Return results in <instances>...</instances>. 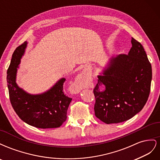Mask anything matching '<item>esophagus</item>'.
<instances>
[{"label":"esophagus","instance_id":"1","mask_svg":"<svg viewBox=\"0 0 160 160\" xmlns=\"http://www.w3.org/2000/svg\"><path fill=\"white\" fill-rule=\"evenodd\" d=\"M89 79L88 77L85 73H82L79 75L78 79L75 80L73 83L71 85V89L74 93H78V92L82 89V84L85 80Z\"/></svg>","mask_w":160,"mask_h":160}]
</instances>
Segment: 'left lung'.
<instances>
[{
	"label": "left lung",
	"mask_w": 160,
	"mask_h": 160,
	"mask_svg": "<svg viewBox=\"0 0 160 160\" xmlns=\"http://www.w3.org/2000/svg\"><path fill=\"white\" fill-rule=\"evenodd\" d=\"M128 55L111 57L93 89L95 115L103 122L118 123L136 115L146 105L151 88L152 65L141 43L132 38ZM105 86V89L100 88Z\"/></svg>",
	"instance_id": "left-lung-1"
}]
</instances>
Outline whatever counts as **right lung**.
<instances>
[{
  "mask_svg": "<svg viewBox=\"0 0 160 160\" xmlns=\"http://www.w3.org/2000/svg\"><path fill=\"white\" fill-rule=\"evenodd\" d=\"M27 42L14 51L7 70V86L12 108L24 122L37 128H59L67 119V111L72 100L63 93L65 78H61L45 93L31 95L16 83L17 68Z\"/></svg>",
  "mask_w": 160,
  "mask_h": 160,
  "instance_id": "add662e5",
  "label": "right lung"
}]
</instances>
